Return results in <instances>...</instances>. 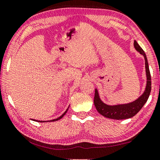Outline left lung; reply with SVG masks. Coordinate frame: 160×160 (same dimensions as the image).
<instances>
[{
    "mask_svg": "<svg viewBox=\"0 0 160 160\" xmlns=\"http://www.w3.org/2000/svg\"><path fill=\"white\" fill-rule=\"evenodd\" d=\"M134 47L140 54H142L145 59V67H146V86L144 92L142 95L135 100V101L129 102L126 104H119L115 105V106H109L104 103L100 100L99 94L97 89H95V98H94V104L97 111L104 117L108 118V119H126L132 117L139 112V111L142 108L147 101L148 97H149L151 89H152V82H151V74L148 68L147 58L145 52L142 48L140 47L136 41H134Z\"/></svg>",
    "mask_w": 160,
    "mask_h": 160,
    "instance_id": "left-lung-1",
    "label": "left lung"
}]
</instances>
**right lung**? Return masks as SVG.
<instances>
[{
	"mask_svg": "<svg viewBox=\"0 0 160 160\" xmlns=\"http://www.w3.org/2000/svg\"><path fill=\"white\" fill-rule=\"evenodd\" d=\"M68 108H69V107H68ZM68 108H67V110L65 111V112L62 113V116H60V117H58V119H52V120H50L49 122H55V121H58V120H60V119H62V118L63 117H64V115L65 114V113H67V111H68ZM32 120H33V121H36V122H44V121H37V120H35V119H32Z\"/></svg>",
	"mask_w": 160,
	"mask_h": 160,
	"instance_id": "obj_1",
	"label": "right lung"
}]
</instances>
